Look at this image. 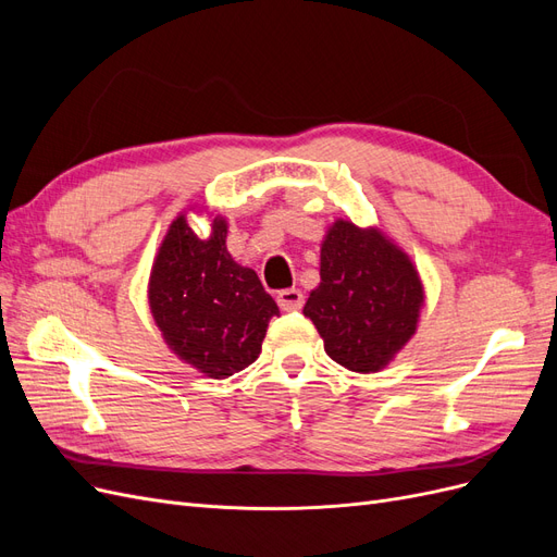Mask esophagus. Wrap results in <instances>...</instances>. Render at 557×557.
Segmentation results:
<instances>
[{"mask_svg":"<svg viewBox=\"0 0 557 557\" xmlns=\"http://www.w3.org/2000/svg\"><path fill=\"white\" fill-rule=\"evenodd\" d=\"M276 301L283 311H299L301 305H305V295H301V290L297 288H288L278 293Z\"/></svg>","mask_w":557,"mask_h":557,"instance_id":"1","label":"esophagus"}]
</instances>
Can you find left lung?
Masks as SVG:
<instances>
[{
    "mask_svg": "<svg viewBox=\"0 0 557 557\" xmlns=\"http://www.w3.org/2000/svg\"><path fill=\"white\" fill-rule=\"evenodd\" d=\"M425 288L409 252L381 227L336 221L320 244V283L305 315L348 372L376 374L418 330Z\"/></svg>",
    "mask_w": 557,
    "mask_h": 557,
    "instance_id": "obj_1",
    "label": "left lung"
}]
</instances>
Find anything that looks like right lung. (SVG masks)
Listing matches in <instances>:
<instances>
[{
	"label": "right lung",
	"instance_id": "right-lung-1",
	"mask_svg": "<svg viewBox=\"0 0 557 557\" xmlns=\"http://www.w3.org/2000/svg\"><path fill=\"white\" fill-rule=\"evenodd\" d=\"M225 242L223 215H213L211 234L199 239L181 211L148 278V307L166 348L209 379H227L256 362L269 320L278 315L258 274L234 260Z\"/></svg>",
	"mask_w": 557,
	"mask_h": 557
}]
</instances>
